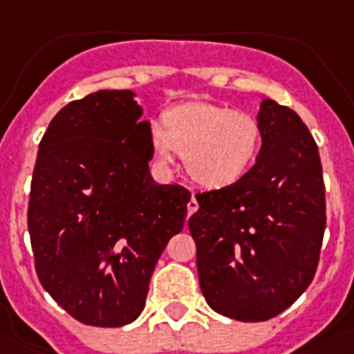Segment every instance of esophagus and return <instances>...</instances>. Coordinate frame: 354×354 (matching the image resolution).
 Returning a JSON list of instances; mask_svg holds the SVG:
<instances>
[{
    "instance_id": "obj_1",
    "label": "esophagus",
    "mask_w": 354,
    "mask_h": 354,
    "mask_svg": "<svg viewBox=\"0 0 354 354\" xmlns=\"http://www.w3.org/2000/svg\"><path fill=\"white\" fill-rule=\"evenodd\" d=\"M196 209H198V202H196L195 195H193V196H191V201L187 202V213H189V215H193Z\"/></svg>"
}]
</instances>
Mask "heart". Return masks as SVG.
<instances>
[{
	"label": "heart",
	"instance_id": "1",
	"mask_svg": "<svg viewBox=\"0 0 354 354\" xmlns=\"http://www.w3.org/2000/svg\"><path fill=\"white\" fill-rule=\"evenodd\" d=\"M150 153L161 169H172L176 153L198 185L223 189L249 171L261 145L254 113L212 102H187L163 113V128L148 129Z\"/></svg>",
	"mask_w": 354,
	"mask_h": 354
}]
</instances>
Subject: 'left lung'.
<instances>
[{"instance_id":"left-lung-1","label":"left lung","mask_w":354,"mask_h":354,"mask_svg":"<svg viewBox=\"0 0 354 354\" xmlns=\"http://www.w3.org/2000/svg\"><path fill=\"white\" fill-rule=\"evenodd\" d=\"M254 167L228 187L196 193L189 232L206 303L245 321H267L314 279L327 225L314 137L293 109L263 100Z\"/></svg>"}]
</instances>
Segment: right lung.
I'll list each match as a JSON object with an SVG mask.
<instances>
[{
	"instance_id": "obj_1",
	"label": "right lung",
	"mask_w": 354,
	"mask_h": 354,
	"mask_svg": "<svg viewBox=\"0 0 354 354\" xmlns=\"http://www.w3.org/2000/svg\"><path fill=\"white\" fill-rule=\"evenodd\" d=\"M131 91L70 102L39 145L27 226L40 284L74 319L122 327L139 317L153 267L191 193L159 185Z\"/></svg>"
}]
</instances>
